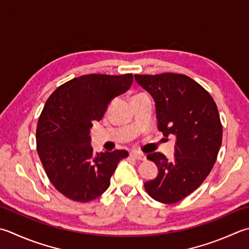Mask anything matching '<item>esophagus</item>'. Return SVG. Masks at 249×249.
Listing matches in <instances>:
<instances>
[{"instance_id":"34e87169","label":"esophagus","mask_w":249,"mask_h":249,"mask_svg":"<svg viewBox=\"0 0 249 249\" xmlns=\"http://www.w3.org/2000/svg\"><path fill=\"white\" fill-rule=\"evenodd\" d=\"M130 157H133L137 160H144L145 159H147L143 153L138 152V151H133V152H130Z\"/></svg>"}]
</instances>
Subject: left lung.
<instances>
[{
  "instance_id": "left-lung-1",
  "label": "left lung",
  "mask_w": 249,
  "mask_h": 249,
  "mask_svg": "<svg viewBox=\"0 0 249 249\" xmlns=\"http://www.w3.org/2000/svg\"><path fill=\"white\" fill-rule=\"evenodd\" d=\"M135 80L152 96L159 130L165 137H176L173 160L159 152L147 155L159 174L144 183L145 191L158 202L177 203L201 186L216 162L222 142L217 106L187 75L135 74Z\"/></svg>"
}]
</instances>
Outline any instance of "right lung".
<instances>
[{
    "mask_svg": "<svg viewBox=\"0 0 249 249\" xmlns=\"http://www.w3.org/2000/svg\"><path fill=\"white\" fill-rule=\"evenodd\" d=\"M133 74H89L68 81L47 99L36 127L38 157L51 182L72 201L99 197L125 150L92 152L90 128L110 102L129 89Z\"/></svg>",
    "mask_w": 249,
    "mask_h": 249,
    "instance_id": "right-lung-1",
    "label": "right lung"
}]
</instances>
